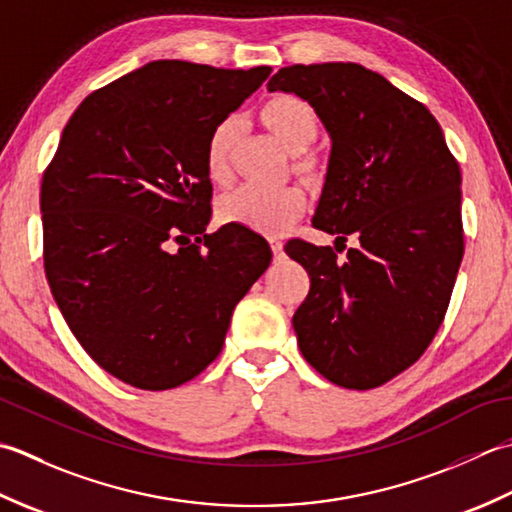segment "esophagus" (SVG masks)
Segmentation results:
<instances>
[{"label":"esophagus","mask_w":512,"mask_h":512,"mask_svg":"<svg viewBox=\"0 0 512 512\" xmlns=\"http://www.w3.org/2000/svg\"><path fill=\"white\" fill-rule=\"evenodd\" d=\"M269 243H271V252H274V256L280 260L283 258V243L278 241V238H269Z\"/></svg>","instance_id":"esophagus-1"}]
</instances>
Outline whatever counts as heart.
I'll use <instances>...</instances> for the list:
<instances>
[{"label": "heart", "mask_w": 512, "mask_h": 512, "mask_svg": "<svg viewBox=\"0 0 512 512\" xmlns=\"http://www.w3.org/2000/svg\"><path fill=\"white\" fill-rule=\"evenodd\" d=\"M263 119L274 137L289 152H302L316 139L318 117L307 101L280 95L263 108ZM238 130L236 117H225L216 123L205 145V170L216 183L229 179V148ZM307 196L298 185H258L245 183L229 192L218 214L227 223H238L256 232L280 234L305 212Z\"/></svg>", "instance_id": "heart-1"}]
</instances>
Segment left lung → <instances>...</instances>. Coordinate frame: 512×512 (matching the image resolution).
<instances>
[{
  "mask_svg": "<svg viewBox=\"0 0 512 512\" xmlns=\"http://www.w3.org/2000/svg\"><path fill=\"white\" fill-rule=\"evenodd\" d=\"M269 92L309 101L331 137L314 227L347 243L294 238L285 252L311 287L294 314L305 360L338 387L367 391L409 369L440 329L464 256L462 174L420 101L360 64L280 68Z\"/></svg>",
  "mask_w": 512,
  "mask_h": 512,
  "instance_id": "left-lung-1",
  "label": "left lung"
}]
</instances>
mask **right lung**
Returning <instances> with one entry per match:
<instances>
[{
    "mask_svg": "<svg viewBox=\"0 0 512 512\" xmlns=\"http://www.w3.org/2000/svg\"><path fill=\"white\" fill-rule=\"evenodd\" d=\"M269 72L150 61L81 101L44 172L50 291L88 356L130 387L174 389L212 364L271 263L245 225L205 232L207 139Z\"/></svg>",
    "mask_w": 512,
    "mask_h": 512,
    "instance_id": "add662e5",
    "label": "right lung"
}]
</instances>
